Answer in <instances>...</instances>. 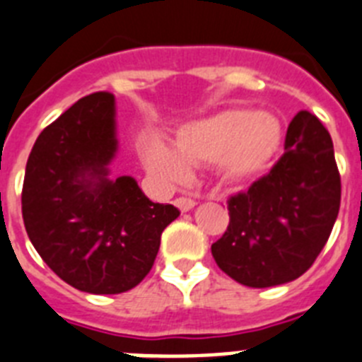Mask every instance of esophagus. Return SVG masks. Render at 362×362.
<instances>
[{"mask_svg":"<svg viewBox=\"0 0 362 362\" xmlns=\"http://www.w3.org/2000/svg\"><path fill=\"white\" fill-rule=\"evenodd\" d=\"M174 203H175V207H177L181 213H187V211L194 209V205H196V202H194L192 198H185V196L177 198Z\"/></svg>","mask_w":362,"mask_h":362,"instance_id":"obj_1","label":"esophagus"}]
</instances>
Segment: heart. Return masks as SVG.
Listing matches in <instances>:
<instances>
[{"label":"heart","mask_w":362,"mask_h":362,"mask_svg":"<svg viewBox=\"0 0 362 362\" xmlns=\"http://www.w3.org/2000/svg\"><path fill=\"white\" fill-rule=\"evenodd\" d=\"M281 146L283 125L274 115L226 109L183 125L175 134V151L148 142L142 155L149 172L170 183L187 177V164H216L223 181L238 185L267 172Z\"/></svg>","instance_id":"heart-1"}]
</instances>
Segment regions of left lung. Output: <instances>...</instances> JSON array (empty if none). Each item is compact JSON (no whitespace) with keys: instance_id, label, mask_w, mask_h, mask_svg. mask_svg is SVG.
<instances>
[{"instance_id":"obj_1","label":"left lung","mask_w":362,"mask_h":362,"mask_svg":"<svg viewBox=\"0 0 362 362\" xmlns=\"http://www.w3.org/2000/svg\"><path fill=\"white\" fill-rule=\"evenodd\" d=\"M340 207L333 140L300 110L286 129L285 153L247 192L228 202L229 226L211 246L220 270L253 288L305 274L329 238Z\"/></svg>"}]
</instances>
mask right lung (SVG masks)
<instances>
[{
    "label": "right lung",
    "mask_w": 362,
    "mask_h": 362,
    "mask_svg": "<svg viewBox=\"0 0 362 362\" xmlns=\"http://www.w3.org/2000/svg\"><path fill=\"white\" fill-rule=\"evenodd\" d=\"M115 95L81 98L38 134L27 159L22 214L42 261L74 288L120 294L153 267L160 235L179 216L153 203L131 175L109 179Z\"/></svg>",
    "instance_id": "1"
}]
</instances>
